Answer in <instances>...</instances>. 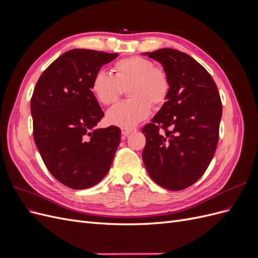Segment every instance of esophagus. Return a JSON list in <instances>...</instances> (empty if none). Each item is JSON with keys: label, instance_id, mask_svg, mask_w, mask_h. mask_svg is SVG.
I'll use <instances>...</instances> for the list:
<instances>
[{"label": "esophagus", "instance_id": "1", "mask_svg": "<svg viewBox=\"0 0 258 258\" xmlns=\"http://www.w3.org/2000/svg\"><path fill=\"white\" fill-rule=\"evenodd\" d=\"M136 131L135 128H121V134L124 136V137H128L130 134H132V132Z\"/></svg>", "mask_w": 258, "mask_h": 258}]
</instances>
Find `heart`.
Wrapping results in <instances>:
<instances>
[{
  "label": "heart",
  "mask_w": 258,
  "mask_h": 258,
  "mask_svg": "<svg viewBox=\"0 0 258 258\" xmlns=\"http://www.w3.org/2000/svg\"><path fill=\"white\" fill-rule=\"evenodd\" d=\"M128 101L114 105L106 113L107 121L121 128H132L151 113V104L159 106L166 102L170 92V79L165 69L155 67L141 56L116 61L113 75L104 70L98 71L91 81L92 95L103 105H111L119 99L122 88H127Z\"/></svg>",
  "instance_id": "obj_1"
}]
</instances>
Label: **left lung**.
<instances>
[{"mask_svg": "<svg viewBox=\"0 0 258 258\" xmlns=\"http://www.w3.org/2000/svg\"><path fill=\"white\" fill-rule=\"evenodd\" d=\"M145 56L160 62L170 92L142 132L148 175L169 190L187 188L204 175L218 142L222 101L212 76L185 52L161 48Z\"/></svg>", "mask_w": 258, "mask_h": 258, "instance_id": "obj_1", "label": "left lung"}]
</instances>
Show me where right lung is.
I'll return each mask as SVG.
<instances>
[{
  "label": "right lung",
  "instance_id": "right-lung-1",
  "mask_svg": "<svg viewBox=\"0 0 258 258\" xmlns=\"http://www.w3.org/2000/svg\"><path fill=\"white\" fill-rule=\"evenodd\" d=\"M117 57L69 50L35 85L31 99L34 141L49 172L70 188L86 189L102 181L119 145L118 127L96 128L104 113L90 89L100 68Z\"/></svg>",
  "mask_w": 258,
  "mask_h": 258
}]
</instances>
